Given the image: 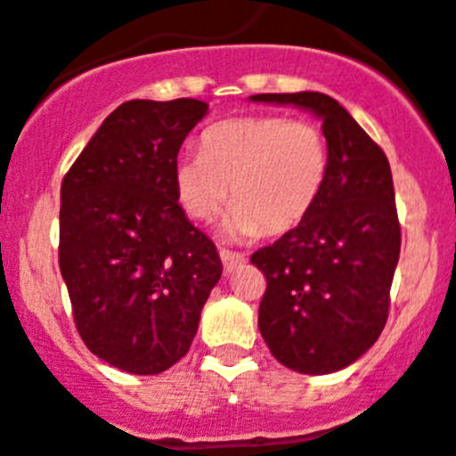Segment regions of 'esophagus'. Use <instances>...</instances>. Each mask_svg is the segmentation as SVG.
<instances>
[{
    "label": "esophagus",
    "mask_w": 456,
    "mask_h": 456,
    "mask_svg": "<svg viewBox=\"0 0 456 456\" xmlns=\"http://www.w3.org/2000/svg\"><path fill=\"white\" fill-rule=\"evenodd\" d=\"M218 254H220V260H223L224 272H227V273L236 272V269L240 267L242 263H245V256L238 254V251H229V249H224V247H220Z\"/></svg>",
    "instance_id": "1"
}]
</instances>
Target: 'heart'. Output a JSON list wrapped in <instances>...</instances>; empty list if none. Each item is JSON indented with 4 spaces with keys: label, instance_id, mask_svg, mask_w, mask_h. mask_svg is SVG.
Returning <instances> with one entry per match:
<instances>
[{
    "label": "heart",
    "instance_id": "obj_1",
    "mask_svg": "<svg viewBox=\"0 0 456 456\" xmlns=\"http://www.w3.org/2000/svg\"><path fill=\"white\" fill-rule=\"evenodd\" d=\"M200 153L174 165L180 207L193 220H211L229 200L224 232L233 238L281 236L309 218L330 171V144L312 120L240 116L202 131Z\"/></svg>",
    "mask_w": 456,
    "mask_h": 456
}]
</instances>
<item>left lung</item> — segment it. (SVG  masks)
Wrapping results in <instances>:
<instances>
[{
	"instance_id": "left-lung-1",
	"label": "left lung",
	"mask_w": 456,
	"mask_h": 456,
	"mask_svg": "<svg viewBox=\"0 0 456 456\" xmlns=\"http://www.w3.org/2000/svg\"><path fill=\"white\" fill-rule=\"evenodd\" d=\"M254 102L309 109L322 120L330 171L303 224L254 251L267 278L258 327L269 352L300 374L347 368L377 343L401 251L390 162L325 93H260Z\"/></svg>"
}]
</instances>
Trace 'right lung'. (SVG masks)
<instances>
[{"label": "right lung", "mask_w": 456, "mask_h": 456, "mask_svg": "<svg viewBox=\"0 0 456 456\" xmlns=\"http://www.w3.org/2000/svg\"><path fill=\"white\" fill-rule=\"evenodd\" d=\"M205 113L191 97L125 102L61 180L60 272L75 327L129 374H160L187 354L223 273L174 187L180 147Z\"/></svg>", "instance_id": "1"}]
</instances>
